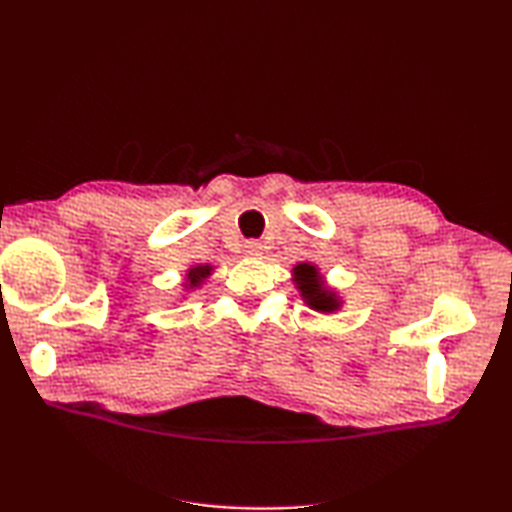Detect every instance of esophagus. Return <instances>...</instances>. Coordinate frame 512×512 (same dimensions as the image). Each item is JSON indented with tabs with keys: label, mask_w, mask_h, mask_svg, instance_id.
I'll return each instance as SVG.
<instances>
[{
	"label": "esophagus",
	"mask_w": 512,
	"mask_h": 512,
	"mask_svg": "<svg viewBox=\"0 0 512 512\" xmlns=\"http://www.w3.org/2000/svg\"><path fill=\"white\" fill-rule=\"evenodd\" d=\"M244 250H246V255L248 257H262V253H264V246L259 244V241H246L244 244Z\"/></svg>",
	"instance_id": "1"
}]
</instances>
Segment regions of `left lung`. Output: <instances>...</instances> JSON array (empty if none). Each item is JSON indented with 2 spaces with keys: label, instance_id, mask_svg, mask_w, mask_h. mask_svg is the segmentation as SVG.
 <instances>
[{
  "label": "left lung",
  "instance_id": "1",
  "mask_svg": "<svg viewBox=\"0 0 512 512\" xmlns=\"http://www.w3.org/2000/svg\"><path fill=\"white\" fill-rule=\"evenodd\" d=\"M293 284L300 293V298L311 311L318 314H336L343 307V298L339 291L327 287L325 275L320 268L311 262H300L293 266Z\"/></svg>",
  "mask_w": 512,
  "mask_h": 512
}]
</instances>
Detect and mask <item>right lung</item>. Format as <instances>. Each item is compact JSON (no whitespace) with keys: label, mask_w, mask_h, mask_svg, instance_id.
<instances>
[{"label":"right lung","mask_w":512,"mask_h":512,"mask_svg":"<svg viewBox=\"0 0 512 512\" xmlns=\"http://www.w3.org/2000/svg\"><path fill=\"white\" fill-rule=\"evenodd\" d=\"M214 273V266L212 264H194L187 268L185 273V280H183V291L192 293L196 289H201L207 277Z\"/></svg>","instance_id":"add662e5"}]
</instances>
